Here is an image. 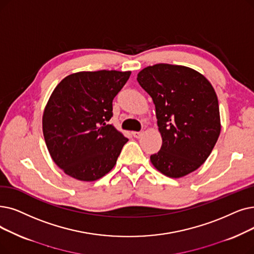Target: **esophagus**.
<instances>
[{
	"mask_svg": "<svg viewBox=\"0 0 254 254\" xmlns=\"http://www.w3.org/2000/svg\"><path fill=\"white\" fill-rule=\"evenodd\" d=\"M131 135H133L135 138H140L143 135V131H133Z\"/></svg>",
	"mask_w": 254,
	"mask_h": 254,
	"instance_id": "1",
	"label": "esophagus"
}]
</instances>
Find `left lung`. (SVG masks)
<instances>
[{
    "label": "left lung",
    "mask_w": 254,
    "mask_h": 254,
    "mask_svg": "<svg viewBox=\"0 0 254 254\" xmlns=\"http://www.w3.org/2000/svg\"><path fill=\"white\" fill-rule=\"evenodd\" d=\"M137 81L156 107L162 146L151 154L152 165L173 179L199 168L219 138V104L212 84L183 65L147 66Z\"/></svg>",
    "instance_id": "8db88e82"
}]
</instances>
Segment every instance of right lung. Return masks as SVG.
I'll return each mask as SVG.
<instances>
[{
    "instance_id": "1",
    "label": "right lung",
    "mask_w": 254,
    "mask_h": 254,
    "mask_svg": "<svg viewBox=\"0 0 254 254\" xmlns=\"http://www.w3.org/2000/svg\"><path fill=\"white\" fill-rule=\"evenodd\" d=\"M130 71H80L55 88L42 116V130L53 161L71 178L93 182L115 166L128 141L108 121L112 102Z\"/></svg>"
}]
</instances>
